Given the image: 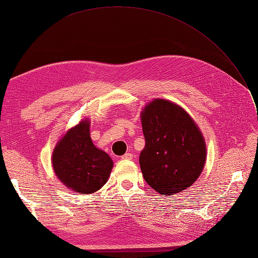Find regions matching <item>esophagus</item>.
<instances>
[{"label":"esophagus","mask_w":258,"mask_h":258,"mask_svg":"<svg viewBox=\"0 0 258 258\" xmlns=\"http://www.w3.org/2000/svg\"><path fill=\"white\" fill-rule=\"evenodd\" d=\"M121 159L122 160H133L134 159V155L131 154V153H125V154H123L121 156Z\"/></svg>","instance_id":"34e87169"}]
</instances>
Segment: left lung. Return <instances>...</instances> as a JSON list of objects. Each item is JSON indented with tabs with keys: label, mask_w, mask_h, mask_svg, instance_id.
Masks as SVG:
<instances>
[{
	"label": "left lung",
	"mask_w": 258,
	"mask_h": 258,
	"mask_svg": "<svg viewBox=\"0 0 258 258\" xmlns=\"http://www.w3.org/2000/svg\"><path fill=\"white\" fill-rule=\"evenodd\" d=\"M146 147L139 163L149 186L162 195H175L197 180L206 163L202 131L180 106L155 98L141 112Z\"/></svg>",
	"instance_id": "obj_1"
}]
</instances>
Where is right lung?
I'll list each match as a JSON object with an SVG mask.
<instances>
[{
  "instance_id": "add662e5",
  "label": "right lung",
  "mask_w": 258,
  "mask_h": 258,
  "mask_svg": "<svg viewBox=\"0 0 258 258\" xmlns=\"http://www.w3.org/2000/svg\"><path fill=\"white\" fill-rule=\"evenodd\" d=\"M51 161L56 177L79 194L100 189L114 165L110 156L93 144L89 119L67 131L56 143Z\"/></svg>"
}]
</instances>
